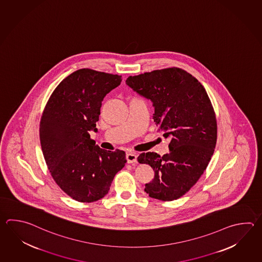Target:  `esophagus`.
Returning <instances> with one entry per match:
<instances>
[{"instance_id":"1","label":"esophagus","mask_w":262,"mask_h":262,"mask_svg":"<svg viewBox=\"0 0 262 262\" xmlns=\"http://www.w3.org/2000/svg\"><path fill=\"white\" fill-rule=\"evenodd\" d=\"M127 161L128 163H136L137 162V155L134 153H128L127 154Z\"/></svg>"}]
</instances>
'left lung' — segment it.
<instances>
[{
	"instance_id": "1",
	"label": "left lung",
	"mask_w": 262,
	"mask_h": 262,
	"mask_svg": "<svg viewBox=\"0 0 262 262\" xmlns=\"http://www.w3.org/2000/svg\"><path fill=\"white\" fill-rule=\"evenodd\" d=\"M126 84L153 102V119L170 152L160 157L142 153L139 163L155 171L145 184L149 197L177 200L197 183L214 154L217 125L212 102L199 81L185 70L171 67L128 76Z\"/></svg>"
}]
</instances>
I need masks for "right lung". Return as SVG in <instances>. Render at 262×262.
I'll use <instances>...</instances> for the list:
<instances>
[{
  "label": "right lung",
  "mask_w": 262,
  "mask_h": 262,
  "mask_svg": "<svg viewBox=\"0 0 262 262\" xmlns=\"http://www.w3.org/2000/svg\"><path fill=\"white\" fill-rule=\"evenodd\" d=\"M121 81V75L77 70L59 83L43 109L39 133L46 163L54 181L77 202L104 197L127 162L124 151L102 149L90 135L97 132L103 98Z\"/></svg>",
  "instance_id": "right-lung-1"
}]
</instances>
